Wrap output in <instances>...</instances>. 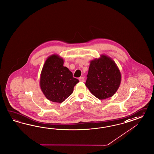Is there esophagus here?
Segmentation results:
<instances>
[{
  "label": "esophagus",
  "instance_id": "obj_1",
  "mask_svg": "<svg viewBox=\"0 0 154 154\" xmlns=\"http://www.w3.org/2000/svg\"><path fill=\"white\" fill-rule=\"evenodd\" d=\"M79 81L81 82H85V79L83 77H81L79 78Z\"/></svg>",
  "mask_w": 154,
  "mask_h": 154
}]
</instances>
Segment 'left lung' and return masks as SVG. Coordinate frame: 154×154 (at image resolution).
<instances>
[{
	"label": "left lung",
	"instance_id": "1",
	"mask_svg": "<svg viewBox=\"0 0 154 154\" xmlns=\"http://www.w3.org/2000/svg\"><path fill=\"white\" fill-rule=\"evenodd\" d=\"M86 86L99 99H105L116 93L121 84V75L112 58L101 55L90 61Z\"/></svg>",
	"mask_w": 154,
	"mask_h": 154
}]
</instances>
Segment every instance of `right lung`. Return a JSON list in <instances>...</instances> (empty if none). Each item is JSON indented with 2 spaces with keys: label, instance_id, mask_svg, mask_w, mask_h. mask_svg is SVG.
Masks as SVG:
<instances>
[{
  "label": "right lung",
  "instance_id": "add662e5",
  "mask_svg": "<svg viewBox=\"0 0 154 154\" xmlns=\"http://www.w3.org/2000/svg\"><path fill=\"white\" fill-rule=\"evenodd\" d=\"M64 60L53 54L48 56L42 68L39 85L45 96L53 102H64L73 91L79 81L73 77L72 72L64 66Z\"/></svg>",
  "mask_w": 154,
  "mask_h": 154
}]
</instances>
